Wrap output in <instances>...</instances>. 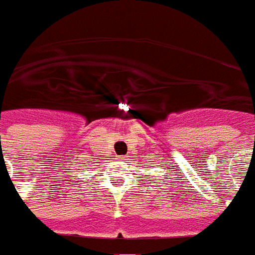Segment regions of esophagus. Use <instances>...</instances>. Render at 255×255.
<instances>
[{
  "label": "esophagus",
  "mask_w": 255,
  "mask_h": 255,
  "mask_svg": "<svg viewBox=\"0 0 255 255\" xmlns=\"http://www.w3.org/2000/svg\"><path fill=\"white\" fill-rule=\"evenodd\" d=\"M118 162H120V163H123V162H126V160H128L127 159V156H118Z\"/></svg>",
  "instance_id": "esophagus-1"
}]
</instances>
